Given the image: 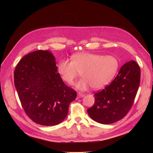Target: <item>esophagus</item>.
<instances>
[{"label": "esophagus", "mask_w": 153, "mask_h": 153, "mask_svg": "<svg viewBox=\"0 0 153 153\" xmlns=\"http://www.w3.org/2000/svg\"><path fill=\"white\" fill-rule=\"evenodd\" d=\"M77 96H78V98H83V97L85 96V94H82V93H80L79 92V93H78Z\"/></svg>", "instance_id": "obj_1"}]
</instances>
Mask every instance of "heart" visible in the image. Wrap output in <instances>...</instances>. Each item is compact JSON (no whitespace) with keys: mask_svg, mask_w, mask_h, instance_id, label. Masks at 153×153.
Here are the masks:
<instances>
[{"mask_svg":"<svg viewBox=\"0 0 153 153\" xmlns=\"http://www.w3.org/2000/svg\"><path fill=\"white\" fill-rule=\"evenodd\" d=\"M119 68L118 60L114 56L82 52L74 55L72 61L63 59L58 64V71L62 80L73 85L82 73L83 78L75 87L81 91L92 87L94 90L103 89L113 79Z\"/></svg>","mask_w":153,"mask_h":153,"instance_id":"obj_1","label":"heart"}]
</instances>
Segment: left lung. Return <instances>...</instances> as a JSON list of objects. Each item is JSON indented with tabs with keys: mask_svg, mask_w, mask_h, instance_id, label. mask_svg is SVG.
I'll use <instances>...</instances> for the list:
<instances>
[{
	"mask_svg": "<svg viewBox=\"0 0 153 153\" xmlns=\"http://www.w3.org/2000/svg\"><path fill=\"white\" fill-rule=\"evenodd\" d=\"M140 69L135 61L125 63L115 79L96 93L95 102L87 113L94 121L112 124L122 119L130 110L140 85Z\"/></svg>",
	"mask_w": 153,
	"mask_h": 153,
	"instance_id": "8db88e82",
	"label": "left lung"
}]
</instances>
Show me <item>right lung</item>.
Wrapping results in <instances>:
<instances>
[{
	"label": "right lung",
	"mask_w": 153,
	"mask_h": 153,
	"mask_svg": "<svg viewBox=\"0 0 153 153\" xmlns=\"http://www.w3.org/2000/svg\"><path fill=\"white\" fill-rule=\"evenodd\" d=\"M14 82L26 114L37 124L54 126L67 116L76 92L63 82L48 50L27 54L18 63Z\"/></svg>",
	"instance_id": "obj_1"
}]
</instances>
